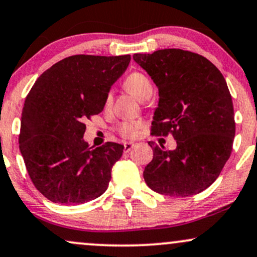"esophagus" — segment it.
<instances>
[{
  "mask_svg": "<svg viewBox=\"0 0 257 257\" xmlns=\"http://www.w3.org/2000/svg\"><path fill=\"white\" fill-rule=\"evenodd\" d=\"M123 146H124V152H129L134 147V143H124Z\"/></svg>",
  "mask_w": 257,
  "mask_h": 257,
  "instance_id": "34e87169",
  "label": "esophagus"
}]
</instances>
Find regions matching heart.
Returning a JSON list of instances; mask_svg holds the SVG:
<instances>
[{"instance_id": "b5f03b06", "label": "heart", "mask_w": 257, "mask_h": 257, "mask_svg": "<svg viewBox=\"0 0 257 257\" xmlns=\"http://www.w3.org/2000/svg\"><path fill=\"white\" fill-rule=\"evenodd\" d=\"M124 87L126 90L134 94L140 100H147L153 93V85L150 78L141 72H133L124 79ZM111 102V94H107L105 99V106L107 107ZM141 123L138 120H128L117 125L116 131L123 138H135L140 129Z\"/></svg>"}]
</instances>
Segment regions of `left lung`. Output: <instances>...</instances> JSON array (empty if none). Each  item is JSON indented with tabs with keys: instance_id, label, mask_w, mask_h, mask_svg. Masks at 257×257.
<instances>
[{
	"instance_id": "8db88e82",
	"label": "left lung",
	"mask_w": 257,
	"mask_h": 257,
	"mask_svg": "<svg viewBox=\"0 0 257 257\" xmlns=\"http://www.w3.org/2000/svg\"><path fill=\"white\" fill-rule=\"evenodd\" d=\"M158 87L151 134L176 140V149L149 143L153 158L144 170L155 192L188 197L219 178L235 134L232 96L222 73L203 55L184 49L134 54Z\"/></svg>"
}]
</instances>
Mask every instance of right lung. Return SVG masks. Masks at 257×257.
Here are the masks:
<instances>
[{"instance_id":"1","label":"right lung","mask_w":257,"mask_h":257,"mask_svg":"<svg viewBox=\"0 0 257 257\" xmlns=\"http://www.w3.org/2000/svg\"><path fill=\"white\" fill-rule=\"evenodd\" d=\"M131 55L78 54L46 70L26 96L19 149L32 184L53 203L82 204L107 190L124 146L84 143L85 119L100 113Z\"/></svg>"}]
</instances>
